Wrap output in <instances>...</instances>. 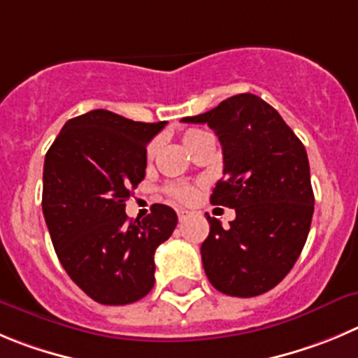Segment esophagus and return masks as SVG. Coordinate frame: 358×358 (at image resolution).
<instances>
[{
  "mask_svg": "<svg viewBox=\"0 0 358 358\" xmlns=\"http://www.w3.org/2000/svg\"><path fill=\"white\" fill-rule=\"evenodd\" d=\"M189 215H190V212H187V210H178V219H180V222H183V220H185Z\"/></svg>",
  "mask_w": 358,
  "mask_h": 358,
  "instance_id": "obj_1",
  "label": "esophagus"
}]
</instances>
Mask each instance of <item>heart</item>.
<instances>
[{
	"instance_id": "obj_1",
	"label": "heart",
	"mask_w": 358,
	"mask_h": 358,
	"mask_svg": "<svg viewBox=\"0 0 358 358\" xmlns=\"http://www.w3.org/2000/svg\"><path fill=\"white\" fill-rule=\"evenodd\" d=\"M201 134H205V132H203V130H187L185 136H183V141H185V145H189L192 139H196L198 136H201ZM157 146H159L157 145V141L150 143L148 150H146V155H148V159H152V157L155 155ZM168 192L171 198L178 199V201H182V203H187L194 198L196 189L192 185H189V183H173V185L168 187Z\"/></svg>"
}]
</instances>
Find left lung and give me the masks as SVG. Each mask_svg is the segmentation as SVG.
I'll list each match as a JSON object with an SVG mask.
<instances>
[{
    "instance_id": "obj_1",
    "label": "left lung",
    "mask_w": 358,
    "mask_h": 358,
    "mask_svg": "<svg viewBox=\"0 0 358 358\" xmlns=\"http://www.w3.org/2000/svg\"><path fill=\"white\" fill-rule=\"evenodd\" d=\"M182 122L215 130L224 178L210 201L236 212L228 229L206 213V277L224 295H262L288 275L309 235L315 194L306 148L279 113L252 93L229 96Z\"/></svg>"
}]
</instances>
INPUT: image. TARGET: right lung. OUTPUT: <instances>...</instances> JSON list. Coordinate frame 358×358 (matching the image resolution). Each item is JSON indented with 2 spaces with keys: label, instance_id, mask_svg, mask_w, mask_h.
I'll return each instance as SVG.
<instances>
[{
  "label": "right lung",
  "instance_id": "1",
  "mask_svg": "<svg viewBox=\"0 0 358 358\" xmlns=\"http://www.w3.org/2000/svg\"><path fill=\"white\" fill-rule=\"evenodd\" d=\"M168 122L145 123L106 109L76 116L45 153L42 212L56 256L95 302L125 306L155 282L153 255L178 217L153 205L129 220L125 201L145 178L146 145Z\"/></svg>",
  "mask_w": 358,
  "mask_h": 358
}]
</instances>
